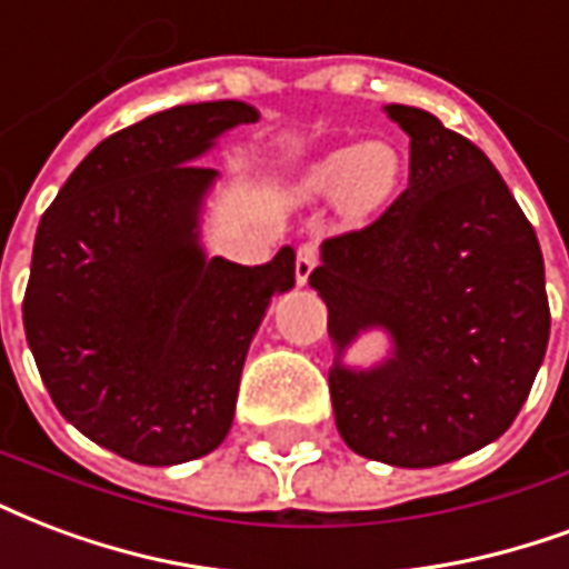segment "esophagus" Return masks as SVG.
Listing matches in <instances>:
<instances>
[{"label": "esophagus", "mask_w": 569, "mask_h": 569, "mask_svg": "<svg viewBox=\"0 0 569 569\" xmlns=\"http://www.w3.org/2000/svg\"><path fill=\"white\" fill-rule=\"evenodd\" d=\"M319 264V252L313 243H305V247H298V256H296V280L298 286H307L310 280V273L317 271Z\"/></svg>", "instance_id": "esophagus-1"}]
</instances>
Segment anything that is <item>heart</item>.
Returning <instances> with one entry per match:
<instances>
[{
  "label": "heart",
  "mask_w": 569,
  "mask_h": 569,
  "mask_svg": "<svg viewBox=\"0 0 569 569\" xmlns=\"http://www.w3.org/2000/svg\"><path fill=\"white\" fill-rule=\"evenodd\" d=\"M401 183V156L386 141L328 150L305 168L301 187L313 196H338L349 217H370Z\"/></svg>",
  "instance_id": "b5f03b06"
}]
</instances>
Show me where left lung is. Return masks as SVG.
<instances>
[{
    "label": "left lung",
    "instance_id": "left-lung-1",
    "mask_svg": "<svg viewBox=\"0 0 569 569\" xmlns=\"http://www.w3.org/2000/svg\"><path fill=\"white\" fill-rule=\"evenodd\" d=\"M410 134V183L380 220L322 241L310 273L328 307V370L343 443L395 467H437L507 431L549 343L540 241L488 156L435 113L386 104ZM392 356L339 365L361 330Z\"/></svg>",
    "mask_w": 569,
    "mask_h": 569
}]
</instances>
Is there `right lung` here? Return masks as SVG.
Returning a JSON list of instances; mask_svg holds the SVG:
<instances>
[{
	"instance_id": "add662e5",
	"label": "right lung",
	"mask_w": 569,
	"mask_h": 569,
	"mask_svg": "<svg viewBox=\"0 0 569 569\" xmlns=\"http://www.w3.org/2000/svg\"><path fill=\"white\" fill-rule=\"evenodd\" d=\"M256 120L222 99L120 129L38 222L23 298L38 373L83 437L134 465H183L226 440L252 335L296 286L292 247L250 268L199 243L217 171L192 162Z\"/></svg>"
}]
</instances>
